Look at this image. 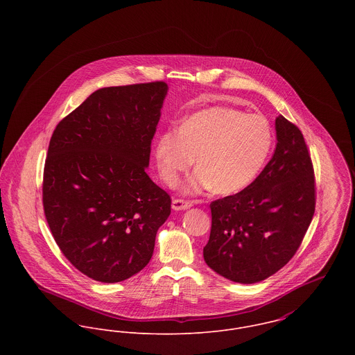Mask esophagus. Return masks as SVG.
Instances as JSON below:
<instances>
[{
	"label": "esophagus",
	"instance_id": "esophagus-1",
	"mask_svg": "<svg viewBox=\"0 0 355 355\" xmlns=\"http://www.w3.org/2000/svg\"><path fill=\"white\" fill-rule=\"evenodd\" d=\"M193 205L189 201H183V200H173L172 201V209L173 210H186L190 209Z\"/></svg>",
	"mask_w": 355,
	"mask_h": 355
}]
</instances>
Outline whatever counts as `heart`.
<instances>
[{"instance_id": "heart-1", "label": "heart", "mask_w": 355, "mask_h": 355, "mask_svg": "<svg viewBox=\"0 0 355 355\" xmlns=\"http://www.w3.org/2000/svg\"><path fill=\"white\" fill-rule=\"evenodd\" d=\"M272 148V131L258 114L209 107L191 114L180 130L159 135L155 161L161 179L175 187L197 158V171L184 187L200 194L213 187L221 196L245 190L262 169Z\"/></svg>"}]
</instances>
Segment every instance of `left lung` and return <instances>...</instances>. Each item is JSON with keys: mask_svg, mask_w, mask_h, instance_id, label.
<instances>
[{"mask_svg": "<svg viewBox=\"0 0 355 355\" xmlns=\"http://www.w3.org/2000/svg\"><path fill=\"white\" fill-rule=\"evenodd\" d=\"M276 149L250 186L210 203L211 230L203 259L220 276L253 284L297 253L314 214V175L304 135L275 120Z\"/></svg>", "mask_w": 355, "mask_h": 355, "instance_id": "8db88e82", "label": "left lung"}]
</instances>
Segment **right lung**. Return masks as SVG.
I'll return each instance as SVG.
<instances>
[{"mask_svg":"<svg viewBox=\"0 0 355 355\" xmlns=\"http://www.w3.org/2000/svg\"><path fill=\"white\" fill-rule=\"evenodd\" d=\"M166 94L164 82L103 87L51 135L45 216L62 254L97 282L141 272L171 214L169 196L146 172Z\"/></svg>","mask_w":355,"mask_h":355,"instance_id":"right-lung-1","label":"right lung"}]
</instances>
